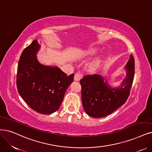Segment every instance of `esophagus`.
Here are the masks:
<instances>
[{"instance_id":"obj_1","label":"esophagus","mask_w":152,"mask_h":152,"mask_svg":"<svg viewBox=\"0 0 152 152\" xmlns=\"http://www.w3.org/2000/svg\"><path fill=\"white\" fill-rule=\"evenodd\" d=\"M82 77H83V75L81 74V73L76 72V74L75 75V77H74L75 81H80L82 78Z\"/></svg>"}]
</instances>
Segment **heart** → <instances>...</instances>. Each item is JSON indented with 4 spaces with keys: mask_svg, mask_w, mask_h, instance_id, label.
<instances>
[{
    "mask_svg": "<svg viewBox=\"0 0 152 152\" xmlns=\"http://www.w3.org/2000/svg\"><path fill=\"white\" fill-rule=\"evenodd\" d=\"M96 51V49L90 48V49L86 50V51L85 52V54H93ZM99 63V59H97V60H96L95 61L93 62L92 63H91L88 66V70L90 71H94L98 67Z\"/></svg>",
    "mask_w": 152,
    "mask_h": 152,
    "instance_id": "obj_1",
    "label": "heart"
}]
</instances>
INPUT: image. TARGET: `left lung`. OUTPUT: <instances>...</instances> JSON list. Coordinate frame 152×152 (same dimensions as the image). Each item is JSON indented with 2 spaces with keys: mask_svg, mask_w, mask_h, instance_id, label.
I'll use <instances>...</instances> for the list:
<instances>
[{
  "mask_svg": "<svg viewBox=\"0 0 152 152\" xmlns=\"http://www.w3.org/2000/svg\"><path fill=\"white\" fill-rule=\"evenodd\" d=\"M125 69L126 77L121 86L118 88H111L99 75H88L81 80L82 103L88 115L97 118L106 116L126 102L134 76V59L132 55Z\"/></svg>",
  "mask_w": 152,
  "mask_h": 152,
  "instance_id": "left-lung-1",
  "label": "left lung"
}]
</instances>
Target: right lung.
I'll list each match as a JSON object with an SVG mask.
<instances>
[{
    "instance_id": "add662e5",
    "label": "right lung",
    "mask_w": 152,
    "mask_h": 152,
    "mask_svg": "<svg viewBox=\"0 0 152 152\" xmlns=\"http://www.w3.org/2000/svg\"><path fill=\"white\" fill-rule=\"evenodd\" d=\"M39 48L40 45L34 40L22 51L18 66L16 85L20 96L31 108L48 115L59 109L75 75L67 76L58 67L39 63L36 58Z\"/></svg>"
}]
</instances>
